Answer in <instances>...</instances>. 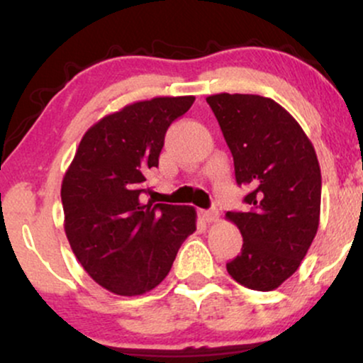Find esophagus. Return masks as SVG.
<instances>
[{"instance_id": "esophagus-1", "label": "esophagus", "mask_w": 363, "mask_h": 363, "mask_svg": "<svg viewBox=\"0 0 363 363\" xmlns=\"http://www.w3.org/2000/svg\"><path fill=\"white\" fill-rule=\"evenodd\" d=\"M199 216H201L206 223H211L218 220V211H216L215 208H211V210H201L199 211Z\"/></svg>"}]
</instances>
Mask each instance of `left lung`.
<instances>
[{"label":"left lung","instance_id":"obj_1","mask_svg":"<svg viewBox=\"0 0 363 363\" xmlns=\"http://www.w3.org/2000/svg\"><path fill=\"white\" fill-rule=\"evenodd\" d=\"M234 157L235 181L251 186L245 211H227L242 251L227 272L251 290L278 289L298 269L319 227L320 169L298 123L273 99L216 94L206 99Z\"/></svg>","mask_w":363,"mask_h":363}]
</instances>
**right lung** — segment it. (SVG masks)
Instances as JSON below:
<instances>
[{
    "instance_id": "1",
    "label": "right lung",
    "mask_w": 363,
    "mask_h": 363,
    "mask_svg": "<svg viewBox=\"0 0 363 363\" xmlns=\"http://www.w3.org/2000/svg\"><path fill=\"white\" fill-rule=\"evenodd\" d=\"M194 97H155L106 116L83 135L61 186L65 232L74 256L116 295H143L167 277L196 230L193 206L143 203L165 133Z\"/></svg>"
}]
</instances>
